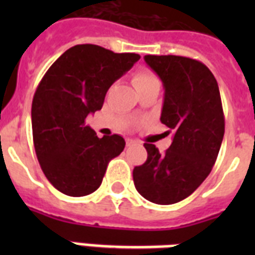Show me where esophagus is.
I'll use <instances>...</instances> for the list:
<instances>
[{
    "label": "esophagus",
    "mask_w": 255,
    "mask_h": 255,
    "mask_svg": "<svg viewBox=\"0 0 255 255\" xmlns=\"http://www.w3.org/2000/svg\"><path fill=\"white\" fill-rule=\"evenodd\" d=\"M126 143H127V147H131V145H133L136 141H135V140H132V139H127V140H126Z\"/></svg>",
    "instance_id": "34e87169"
}]
</instances>
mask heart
<instances>
[{"instance_id":"heart-1","label":"heart","mask_w":255,"mask_h":255,"mask_svg":"<svg viewBox=\"0 0 255 255\" xmlns=\"http://www.w3.org/2000/svg\"><path fill=\"white\" fill-rule=\"evenodd\" d=\"M151 82H159V79L156 78L155 74L151 73V71L147 69L137 70V71L133 74V77H132V83H133L135 88L141 87V86L147 85V83H151Z\"/></svg>"}]
</instances>
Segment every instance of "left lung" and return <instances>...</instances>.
Listing matches in <instances>:
<instances>
[{
  "label": "left lung",
  "instance_id": "1",
  "mask_svg": "<svg viewBox=\"0 0 255 255\" xmlns=\"http://www.w3.org/2000/svg\"><path fill=\"white\" fill-rule=\"evenodd\" d=\"M144 61L163 81L160 120L173 140L164 153L144 144L148 157L133 168V182L145 200L170 205L208 177L221 148L225 118L217 81L202 62L178 55H145Z\"/></svg>",
  "mask_w": 255,
  "mask_h": 255
}]
</instances>
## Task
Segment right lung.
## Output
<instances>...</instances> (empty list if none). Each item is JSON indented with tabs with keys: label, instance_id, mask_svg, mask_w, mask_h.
<instances>
[{
	"label": "right lung",
	"instance_id": "1",
	"mask_svg": "<svg viewBox=\"0 0 255 255\" xmlns=\"http://www.w3.org/2000/svg\"><path fill=\"white\" fill-rule=\"evenodd\" d=\"M139 59L135 53L77 45L39 82L31 104L34 148L46 178L63 194L95 192L108 163L123 152L122 136L98 137L86 118L103 107L108 88Z\"/></svg>",
	"mask_w": 255,
	"mask_h": 255
}]
</instances>
